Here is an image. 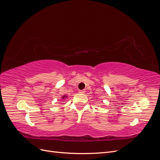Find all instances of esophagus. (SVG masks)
<instances>
[{
	"label": "esophagus",
	"mask_w": 160,
	"mask_h": 160,
	"mask_svg": "<svg viewBox=\"0 0 160 160\" xmlns=\"http://www.w3.org/2000/svg\"><path fill=\"white\" fill-rule=\"evenodd\" d=\"M78 92H79V93H80V94H84V93H85V90H79V91H78Z\"/></svg>",
	"instance_id": "34e87169"
}]
</instances>
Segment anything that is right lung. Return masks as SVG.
<instances>
[{
  "label": "right lung",
  "mask_w": 160,
  "mask_h": 160,
  "mask_svg": "<svg viewBox=\"0 0 160 160\" xmlns=\"http://www.w3.org/2000/svg\"><path fill=\"white\" fill-rule=\"evenodd\" d=\"M66 97H67V96L64 95V96H63V97H62V99H65V98H66Z\"/></svg>",
  "instance_id": "add662e5"
}]
</instances>
